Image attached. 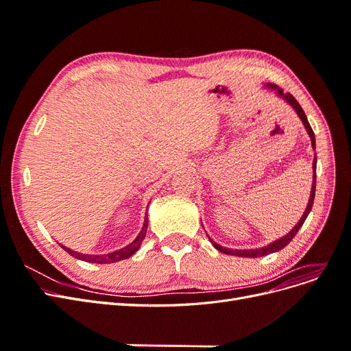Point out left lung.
Listing matches in <instances>:
<instances>
[{
    "mask_svg": "<svg viewBox=\"0 0 351 351\" xmlns=\"http://www.w3.org/2000/svg\"><path fill=\"white\" fill-rule=\"evenodd\" d=\"M267 88H269V89H272V90H275L278 93V97H281L285 102H289L291 107L294 108V111L297 112V115L300 117V120H302V123H303V125H304V129H306V132H307V134H309V137H311V141H312V147L313 149H316V143H315V133H313V130H312V127H311V124H309V121H307V117H306V114H304V111H303V108L300 107V104L295 101V98L293 97L291 93H284V90L282 89H280L277 84H272V83H268L267 84ZM315 190H316V156L313 158V183H312V190H311V199H309V204H307V208H306V210H304V214H303V217L300 218V221L297 222V226L289 232V234H285L284 237H281V239H278V240H275V241H272V243H269L268 246H263V247H259V249H246V250H240V249H227V247H222V246H219L218 243H215L214 240H210V243L214 244V247L217 249V250H219V252H222V253H227V254H232V256H240V258H259V256H265V254H269V253H274V252H278V250H281V249H284L287 244H289L291 240H293V237L297 234V231L300 230V227L303 226V222L306 221V218H307V215H309V212L312 210V206H313V200H315Z\"/></svg>",
    "mask_w": 351,
    "mask_h": 351,
    "instance_id": "obj_1",
    "label": "left lung"
}]
</instances>
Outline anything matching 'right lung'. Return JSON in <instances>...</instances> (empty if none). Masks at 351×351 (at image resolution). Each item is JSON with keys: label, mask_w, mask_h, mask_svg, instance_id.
<instances>
[{"label": "right lung", "mask_w": 351, "mask_h": 351, "mask_svg": "<svg viewBox=\"0 0 351 351\" xmlns=\"http://www.w3.org/2000/svg\"><path fill=\"white\" fill-rule=\"evenodd\" d=\"M146 230H147V215L145 218V222H143V227H142V231L139 232V236H137L130 244H127L125 247L120 249V250H115V252H111L108 254H83V253H79V252H74L66 246L61 247L64 249L69 254H71L73 258L76 259H80V261H84V262H92V263H114V262H119V261H123V259H127L133 256V254L139 250L141 244L146 236Z\"/></svg>", "instance_id": "1"}]
</instances>
